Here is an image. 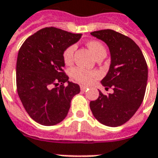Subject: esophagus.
Returning a JSON list of instances; mask_svg holds the SVG:
<instances>
[{
  "label": "esophagus",
  "mask_w": 158,
  "mask_h": 158,
  "mask_svg": "<svg viewBox=\"0 0 158 158\" xmlns=\"http://www.w3.org/2000/svg\"><path fill=\"white\" fill-rule=\"evenodd\" d=\"M80 89H81V91H85L86 89H88V87L87 86L80 85Z\"/></svg>",
  "instance_id": "1"
}]
</instances>
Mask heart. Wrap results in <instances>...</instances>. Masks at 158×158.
Masks as SVG:
<instances>
[{"instance_id": "heart-1", "label": "heart", "mask_w": 158, "mask_h": 158, "mask_svg": "<svg viewBox=\"0 0 158 158\" xmlns=\"http://www.w3.org/2000/svg\"><path fill=\"white\" fill-rule=\"evenodd\" d=\"M87 45L95 57H96L97 56H99L102 53H106L105 47L103 46L102 43L98 41H96V40L89 41L88 42ZM75 49V45H71L64 50L63 54H62V58L66 64H70L73 62ZM70 75L72 77V79H74L76 82L83 84V85H88L89 83L92 82V80L95 78H97L99 76V73L97 71L85 69L81 67H75L71 69Z\"/></svg>"}]
</instances>
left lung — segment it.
<instances>
[{
  "mask_svg": "<svg viewBox=\"0 0 158 158\" xmlns=\"http://www.w3.org/2000/svg\"><path fill=\"white\" fill-rule=\"evenodd\" d=\"M90 35L109 48L111 64L101 83L106 89L113 88V93L106 96L99 90L98 98L89 102V107L101 123L118 127L129 121L142 103L148 78L147 64L141 50L128 36L112 29Z\"/></svg>",
  "mask_w": 158,
  "mask_h": 158,
  "instance_id": "obj_1",
  "label": "left lung"
}]
</instances>
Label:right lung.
I'll list each match as a JSON object with an SVG mask.
<instances>
[{
    "label": "right lung",
    "mask_w": 158,
    "mask_h": 158,
    "mask_svg": "<svg viewBox=\"0 0 158 158\" xmlns=\"http://www.w3.org/2000/svg\"><path fill=\"white\" fill-rule=\"evenodd\" d=\"M81 36L54 27L44 28L29 36L19 49L18 94L26 112L40 124L52 126L62 122L73 97L80 92L79 85L70 82L63 71L62 54Z\"/></svg>",
    "instance_id": "right-lung-1"
}]
</instances>
